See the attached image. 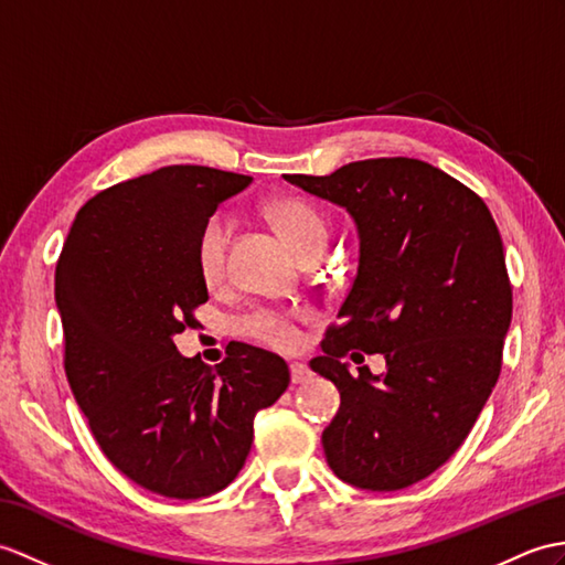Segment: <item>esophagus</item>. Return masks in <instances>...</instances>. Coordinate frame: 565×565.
Wrapping results in <instances>:
<instances>
[{
	"label": "esophagus",
	"mask_w": 565,
	"mask_h": 565,
	"mask_svg": "<svg viewBox=\"0 0 565 565\" xmlns=\"http://www.w3.org/2000/svg\"><path fill=\"white\" fill-rule=\"evenodd\" d=\"M310 377H312V371L308 369L306 363H300V361H294V363H291V380H294L296 385H298V383H308Z\"/></svg>",
	"instance_id": "esophagus-1"
}]
</instances>
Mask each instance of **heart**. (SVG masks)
<instances>
[{
    "label": "heart",
    "instance_id": "heart-1",
    "mask_svg": "<svg viewBox=\"0 0 565 565\" xmlns=\"http://www.w3.org/2000/svg\"><path fill=\"white\" fill-rule=\"evenodd\" d=\"M269 216L298 255L320 245L327 247V241H330V226H327L324 216L306 200H298V196H281V200L271 202ZM228 241V218L223 214H214L204 223L200 241H196V267H200L202 279L209 286H216L226 277ZM245 332L257 339V342L281 351L294 349L300 342L294 315L271 308L253 312L245 320Z\"/></svg>",
    "mask_w": 565,
    "mask_h": 565
}]
</instances>
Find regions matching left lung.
Segmentation results:
<instances>
[{
	"instance_id": "1",
	"label": "left lung",
	"mask_w": 565,
	"mask_h": 565,
	"mask_svg": "<svg viewBox=\"0 0 565 565\" xmlns=\"http://www.w3.org/2000/svg\"><path fill=\"white\" fill-rule=\"evenodd\" d=\"M344 206L359 271L310 369L339 390L327 465L365 491H399L460 448L501 373L513 318L501 233L479 194L418 159H369L332 175H284ZM349 348L388 369L351 376Z\"/></svg>"
}]
</instances>
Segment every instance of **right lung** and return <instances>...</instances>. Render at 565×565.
Segmentation results:
<instances>
[{
  "label": "right lung",
  "instance_id": "add662e5",
  "mask_svg": "<svg viewBox=\"0 0 565 565\" xmlns=\"http://www.w3.org/2000/svg\"><path fill=\"white\" fill-rule=\"evenodd\" d=\"M250 175L166 166L88 200L55 271L64 371L105 457L166 498L212 495L238 477L255 414L291 383L281 356L235 344L216 369L173 337L209 300L196 241Z\"/></svg>",
  "mask_w": 565,
  "mask_h": 565
}]
</instances>
